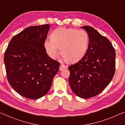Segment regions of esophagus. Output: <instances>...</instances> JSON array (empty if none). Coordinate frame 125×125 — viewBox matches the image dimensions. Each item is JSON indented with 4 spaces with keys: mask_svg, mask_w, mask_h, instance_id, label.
I'll return each mask as SVG.
<instances>
[{
    "mask_svg": "<svg viewBox=\"0 0 125 125\" xmlns=\"http://www.w3.org/2000/svg\"><path fill=\"white\" fill-rule=\"evenodd\" d=\"M66 68V66H65V65L63 64H61L60 65V66H59V70L62 71L63 70H64V69H65Z\"/></svg>",
    "mask_w": 125,
    "mask_h": 125,
    "instance_id": "esophagus-1",
    "label": "esophagus"
}]
</instances>
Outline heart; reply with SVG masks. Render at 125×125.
<instances>
[{
    "label": "heart",
    "instance_id": "1",
    "mask_svg": "<svg viewBox=\"0 0 125 125\" xmlns=\"http://www.w3.org/2000/svg\"><path fill=\"white\" fill-rule=\"evenodd\" d=\"M51 38L45 39L43 45L52 59L58 57L60 49V54L67 62H75L83 57L88 49V35L82 30L58 28L52 31Z\"/></svg>",
    "mask_w": 125,
    "mask_h": 125
}]
</instances>
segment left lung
<instances>
[{"label": "left lung", "mask_w": 125, "mask_h": 125, "mask_svg": "<svg viewBox=\"0 0 125 125\" xmlns=\"http://www.w3.org/2000/svg\"><path fill=\"white\" fill-rule=\"evenodd\" d=\"M88 33L89 44L83 58L68 67L69 82L74 94L82 98L100 94L115 72L116 53L111 42L90 26L81 27Z\"/></svg>", "instance_id": "1"}]
</instances>
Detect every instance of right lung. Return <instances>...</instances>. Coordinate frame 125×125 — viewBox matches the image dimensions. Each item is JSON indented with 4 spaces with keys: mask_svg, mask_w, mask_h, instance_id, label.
Segmentation results:
<instances>
[{
    "mask_svg": "<svg viewBox=\"0 0 125 125\" xmlns=\"http://www.w3.org/2000/svg\"><path fill=\"white\" fill-rule=\"evenodd\" d=\"M49 25L29 27L14 36L6 49L4 64L8 81L25 98L37 100L47 94L59 63L44 48Z\"/></svg>",
    "mask_w": 125,
    "mask_h": 125,
    "instance_id": "add662e5",
    "label": "right lung"
}]
</instances>
